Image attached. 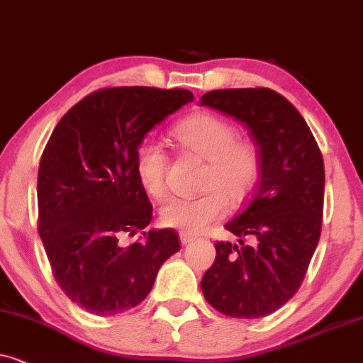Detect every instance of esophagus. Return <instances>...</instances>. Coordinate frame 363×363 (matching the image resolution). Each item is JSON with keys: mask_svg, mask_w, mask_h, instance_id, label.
I'll return each mask as SVG.
<instances>
[{"mask_svg": "<svg viewBox=\"0 0 363 363\" xmlns=\"http://www.w3.org/2000/svg\"><path fill=\"white\" fill-rule=\"evenodd\" d=\"M179 239H181L182 245H189L191 242H194V240H196L194 235L186 234V232H181V234H179Z\"/></svg>", "mask_w": 363, "mask_h": 363, "instance_id": "obj_1", "label": "esophagus"}]
</instances>
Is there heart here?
<instances>
[{"instance_id":"b5f03b06","label":"heart","mask_w":363,"mask_h":363,"mask_svg":"<svg viewBox=\"0 0 363 363\" xmlns=\"http://www.w3.org/2000/svg\"><path fill=\"white\" fill-rule=\"evenodd\" d=\"M176 141L206 159L201 187L196 197H169L159 217L166 227L199 234L222 219L230 206L249 199L259 179V152L250 141L238 138V129L216 114L197 113L172 129ZM136 174L147 194L159 197L166 189L167 156L162 146L143 141L136 151Z\"/></svg>"}]
</instances>
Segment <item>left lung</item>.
Returning <instances> with one entry per match:
<instances>
[{
	"label": "left lung",
	"instance_id": "obj_1",
	"mask_svg": "<svg viewBox=\"0 0 363 363\" xmlns=\"http://www.w3.org/2000/svg\"><path fill=\"white\" fill-rule=\"evenodd\" d=\"M199 104L249 129L260 166L252 196L225 224L238 244L216 242L202 294L229 317L270 315L297 292L320 238L325 187L320 149L301 113L272 89H217ZM244 237L253 244L244 245Z\"/></svg>",
	"mask_w": 363,
	"mask_h": 363
}]
</instances>
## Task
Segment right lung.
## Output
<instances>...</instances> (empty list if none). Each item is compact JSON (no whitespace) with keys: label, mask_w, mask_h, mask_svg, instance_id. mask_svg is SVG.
<instances>
[{"label":"right lung","mask_w":363,"mask_h":363,"mask_svg":"<svg viewBox=\"0 0 363 363\" xmlns=\"http://www.w3.org/2000/svg\"><path fill=\"white\" fill-rule=\"evenodd\" d=\"M194 99L186 89H101L62 116L38 174L40 235L56 282L96 315L141 303L166 260L181 250L172 229H146L152 206L136 174V151L167 116Z\"/></svg>","instance_id":"right-lung-1"}]
</instances>
